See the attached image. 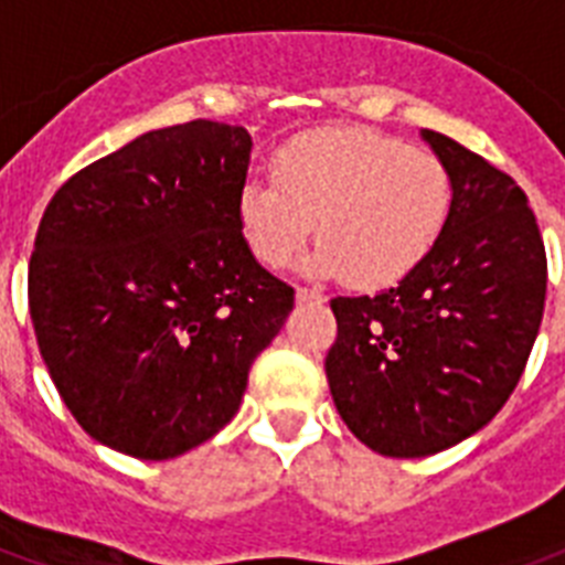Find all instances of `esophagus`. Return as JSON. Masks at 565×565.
I'll return each mask as SVG.
<instances>
[{
	"instance_id": "esophagus-1",
	"label": "esophagus",
	"mask_w": 565,
	"mask_h": 565,
	"mask_svg": "<svg viewBox=\"0 0 565 565\" xmlns=\"http://www.w3.org/2000/svg\"><path fill=\"white\" fill-rule=\"evenodd\" d=\"M296 298H298V301H327L324 292L310 290V287H298V290H296Z\"/></svg>"
}]
</instances>
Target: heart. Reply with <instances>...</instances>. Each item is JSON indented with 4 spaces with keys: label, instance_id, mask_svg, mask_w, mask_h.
<instances>
[{
    "label": "heart",
    "instance_id": "heart-1",
    "mask_svg": "<svg viewBox=\"0 0 565 565\" xmlns=\"http://www.w3.org/2000/svg\"><path fill=\"white\" fill-rule=\"evenodd\" d=\"M275 178H249L235 215L249 253L290 264L319 221L312 273L355 287L402 281L434 249L451 215V174L436 154L371 129H327L284 146Z\"/></svg>",
    "mask_w": 565,
    "mask_h": 565
}]
</instances>
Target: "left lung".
<instances>
[{
  "label": "left lung",
  "mask_w": 565,
  "mask_h": 565,
  "mask_svg": "<svg viewBox=\"0 0 565 565\" xmlns=\"http://www.w3.org/2000/svg\"><path fill=\"white\" fill-rule=\"evenodd\" d=\"M422 137L451 174V215L396 287L330 301L339 333L324 359L355 439L405 459L445 451L494 419L546 305V246L523 189L451 137Z\"/></svg>",
  "instance_id": "obj_1"
}]
</instances>
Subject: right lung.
<instances>
[{
  "label": "right lung",
  "instance_id": "right-lung-1",
  "mask_svg": "<svg viewBox=\"0 0 565 565\" xmlns=\"http://www.w3.org/2000/svg\"><path fill=\"white\" fill-rule=\"evenodd\" d=\"M244 126L146 131L56 189L28 264L42 362L74 419L137 459L212 439L296 290L249 253Z\"/></svg>",
  "mask_w": 565,
  "mask_h": 565
}]
</instances>
